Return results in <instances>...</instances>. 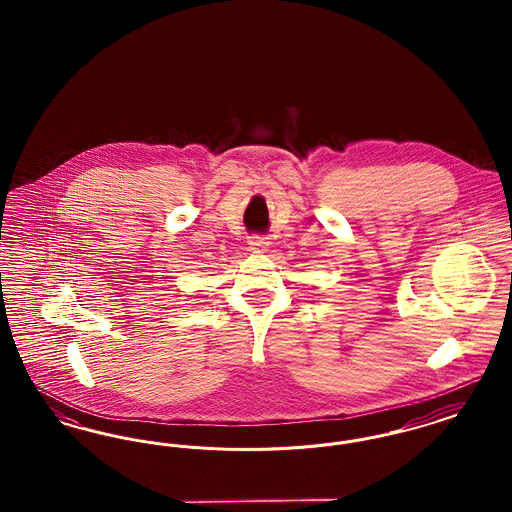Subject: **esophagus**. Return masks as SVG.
<instances>
[{
    "label": "esophagus",
    "instance_id": "1",
    "mask_svg": "<svg viewBox=\"0 0 512 512\" xmlns=\"http://www.w3.org/2000/svg\"><path fill=\"white\" fill-rule=\"evenodd\" d=\"M247 244H249V247H251L253 251L263 253V251H267V247L270 242H268L265 236H249V238H247Z\"/></svg>",
    "mask_w": 512,
    "mask_h": 512
}]
</instances>
